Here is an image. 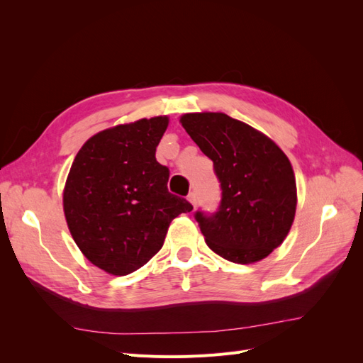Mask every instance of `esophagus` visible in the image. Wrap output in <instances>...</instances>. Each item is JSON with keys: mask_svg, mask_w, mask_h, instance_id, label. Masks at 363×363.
Wrapping results in <instances>:
<instances>
[{"mask_svg": "<svg viewBox=\"0 0 363 363\" xmlns=\"http://www.w3.org/2000/svg\"><path fill=\"white\" fill-rule=\"evenodd\" d=\"M188 201L195 207V204H196V199H195V194H194V192H191V194L188 195Z\"/></svg>", "mask_w": 363, "mask_h": 363, "instance_id": "obj_1", "label": "esophagus"}]
</instances>
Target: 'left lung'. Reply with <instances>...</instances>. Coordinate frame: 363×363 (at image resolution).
<instances>
[{"label": "left lung", "instance_id": "1", "mask_svg": "<svg viewBox=\"0 0 363 363\" xmlns=\"http://www.w3.org/2000/svg\"><path fill=\"white\" fill-rule=\"evenodd\" d=\"M180 124L213 162L223 189L213 216L195 215L206 244L240 265L265 259L286 239L295 218L288 156L265 133L221 112L184 113Z\"/></svg>", "mask_w": 363, "mask_h": 363}]
</instances>
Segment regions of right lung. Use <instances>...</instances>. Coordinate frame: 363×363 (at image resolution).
<instances>
[{
	"label": "right lung",
	"instance_id": "add662e5",
	"mask_svg": "<svg viewBox=\"0 0 363 363\" xmlns=\"http://www.w3.org/2000/svg\"><path fill=\"white\" fill-rule=\"evenodd\" d=\"M167 115L118 124L87 139L63 188V212L83 256L112 276L144 267L175 216L192 206L168 192L169 171L156 160Z\"/></svg>",
	"mask_w": 363,
	"mask_h": 363
}]
</instances>
